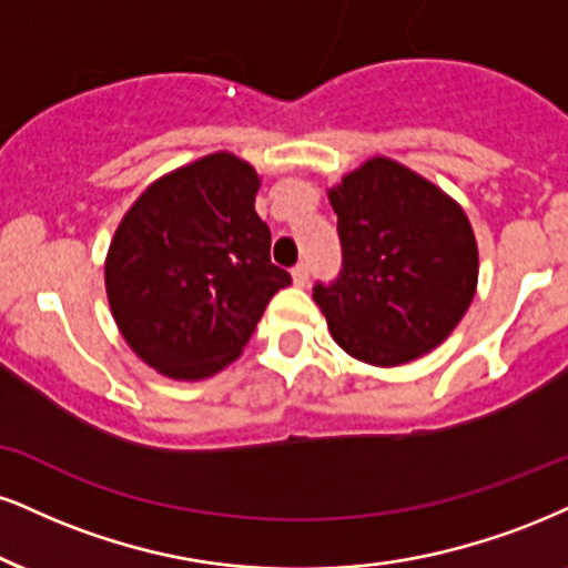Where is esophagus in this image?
I'll return each mask as SVG.
<instances>
[{
	"instance_id": "esophagus-1",
	"label": "esophagus",
	"mask_w": 568,
	"mask_h": 568,
	"mask_svg": "<svg viewBox=\"0 0 568 568\" xmlns=\"http://www.w3.org/2000/svg\"><path fill=\"white\" fill-rule=\"evenodd\" d=\"M291 275H293V285H298V288H304L306 283H310V266L306 264H296L291 270Z\"/></svg>"
}]
</instances>
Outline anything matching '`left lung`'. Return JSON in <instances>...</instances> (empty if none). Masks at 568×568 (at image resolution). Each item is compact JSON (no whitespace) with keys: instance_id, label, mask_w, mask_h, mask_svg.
I'll use <instances>...</instances> for the list:
<instances>
[{"instance_id":"left-lung-1","label":"left lung","mask_w":568,"mask_h":568,"mask_svg":"<svg viewBox=\"0 0 568 568\" xmlns=\"http://www.w3.org/2000/svg\"><path fill=\"white\" fill-rule=\"evenodd\" d=\"M344 270L314 285L331 336L354 359L396 367L447 341L474 302L479 248L466 211L442 187L373 155L327 190Z\"/></svg>"}]
</instances>
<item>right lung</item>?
Listing matches in <instances>:
<instances>
[{"label": "right lung", "instance_id": "right-lung-1", "mask_svg": "<svg viewBox=\"0 0 568 568\" xmlns=\"http://www.w3.org/2000/svg\"><path fill=\"white\" fill-rule=\"evenodd\" d=\"M262 176L219 150L142 190L115 227L105 293L136 357L174 381L235 362L291 275L270 262L254 201Z\"/></svg>", "mask_w": 568, "mask_h": 568}]
</instances>
